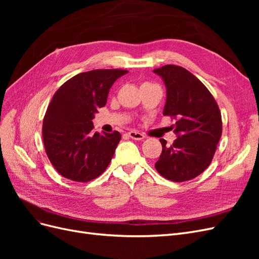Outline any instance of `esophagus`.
<instances>
[{"label":"esophagus","mask_w":259,"mask_h":259,"mask_svg":"<svg viewBox=\"0 0 259 259\" xmlns=\"http://www.w3.org/2000/svg\"><path fill=\"white\" fill-rule=\"evenodd\" d=\"M128 136L132 138V139H135V140H143L145 138V135L142 134V133H138V132H135V131H132L128 133Z\"/></svg>","instance_id":"obj_1"}]
</instances>
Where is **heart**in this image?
<instances>
[{"label":"heart","instance_id":"obj_1","mask_svg":"<svg viewBox=\"0 0 259 259\" xmlns=\"http://www.w3.org/2000/svg\"><path fill=\"white\" fill-rule=\"evenodd\" d=\"M151 83H149V82H145V83H143V85H150Z\"/></svg>","mask_w":259,"mask_h":259}]
</instances>
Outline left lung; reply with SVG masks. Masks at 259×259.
<instances>
[{
  "mask_svg": "<svg viewBox=\"0 0 259 259\" xmlns=\"http://www.w3.org/2000/svg\"><path fill=\"white\" fill-rule=\"evenodd\" d=\"M166 86L163 115L174 117L178 136L173 145L160 139L162 153L154 164L159 174L183 183L204 171L214 158L222 137V114L215 98L197 76L185 68L166 65L154 69Z\"/></svg>",
  "mask_w": 259,
  "mask_h": 259,
  "instance_id": "8db88e82",
  "label": "left lung"
}]
</instances>
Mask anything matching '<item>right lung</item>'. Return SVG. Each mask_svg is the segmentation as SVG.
Listing matches in <instances>:
<instances>
[{"mask_svg":"<svg viewBox=\"0 0 259 259\" xmlns=\"http://www.w3.org/2000/svg\"><path fill=\"white\" fill-rule=\"evenodd\" d=\"M123 69H97L74 75L62 84L46 110L43 143L58 173L77 183H88L104 173L121 140V134L94 132L92 120L107 104L109 90Z\"/></svg>","mask_w":259,"mask_h":259,"instance_id":"obj_1","label":"right lung"}]
</instances>
